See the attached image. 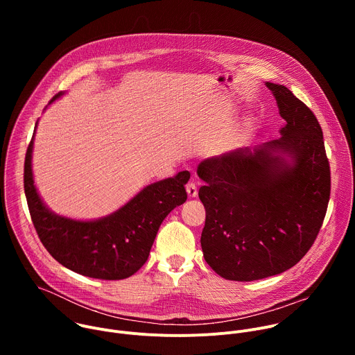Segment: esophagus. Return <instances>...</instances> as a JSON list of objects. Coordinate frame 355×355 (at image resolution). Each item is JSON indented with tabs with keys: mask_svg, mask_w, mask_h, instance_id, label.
Listing matches in <instances>:
<instances>
[{
	"mask_svg": "<svg viewBox=\"0 0 355 355\" xmlns=\"http://www.w3.org/2000/svg\"><path fill=\"white\" fill-rule=\"evenodd\" d=\"M187 193H188V196L189 198H195L196 195H198V189H196V184L193 182V180L192 181H189L188 184H187Z\"/></svg>",
	"mask_w": 355,
	"mask_h": 355,
	"instance_id": "1",
	"label": "esophagus"
}]
</instances>
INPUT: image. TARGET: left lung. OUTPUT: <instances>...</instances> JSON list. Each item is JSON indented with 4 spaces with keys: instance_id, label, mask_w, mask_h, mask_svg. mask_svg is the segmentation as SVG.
Returning <instances> with one entry per match:
<instances>
[{
    "instance_id": "1",
    "label": "left lung",
    "mask_w": 355,
    "mask_h": 355,
    "mask_svg": "<svg viewBox=\"0 0 355 355\" xmlns=\"http://www.w3.org/2000/svg\"><path fill=\"white\" fill-rule=\"evenodd\" d=\"M286 125L256 150L237 148L198 166L207 219L200 245L209 267L229 281L281 274L315 243L330 199L322 128L286 87L267 83ZM271 150L291 155L288 165Z\"/></svg>"
}]
</instances>
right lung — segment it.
Listing matches in <instances>:
<instances>
[{
  "label": "right lung",
  "instance_id": "add662e5",
  "mask_svg": "<svg viewBox=\"0 0 355 355\" xmlns=\"http://www.w3.org/2000/svg\"><path fill=\"white\" fill-rule=\"evenodd\" d=\"M56 94L50 103L59 98ZM33 137L26 150L24 188L36 233L56 261L96 279H125L147 261L160 225L187 200L188 171L143 188L115 214L94 222H80L50 212L39 198L32 177Z\"/></svg>",
  "mask_w": 355,
  "mask_h": 355
}]
</instances>
